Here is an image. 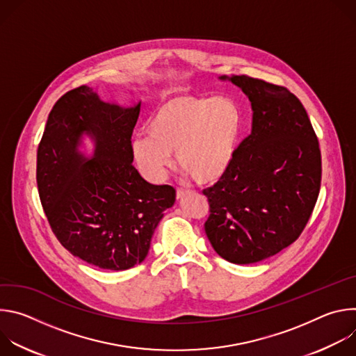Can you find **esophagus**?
Here are the masks:
<instances>
[{"label":"esophagus","instance_id":"esophagus-1","mask_svg":"<svg viewBox=\"0 0 356 356\" xmlns=\"http://www.w3.org/2000/svg\"><path fill=\"white\" fill-rule=\"evenodd\" d=\"M191 191L190 190H183V188H179L177 190V200H183L186 195H188Z\"/></svg>","mask_w":356,"mask_h":356}]
</instances>
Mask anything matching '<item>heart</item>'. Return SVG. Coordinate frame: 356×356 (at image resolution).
<instances>
[{"mask_svg": "<svg viewBox=\"0 0 356 356\" xmlns=\"http://www.w3.org/2000/svg\"><path fill=\"white\" fill-rule=\"evenodd\" d=\"M242 132V114L224 97L176 94L165 98L131 142L140 175L161 183L177 163L200 184L218 181L229 169Z\"/></svg>", "mask_w": 356, "mask_h": 356, "instance_id": "b5f03b06", "label": "heart"}]
</instances>
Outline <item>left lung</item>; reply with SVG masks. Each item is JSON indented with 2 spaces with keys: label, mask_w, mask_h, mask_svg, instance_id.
<instances>
[{
  "label": "left lung",
  "mask_w": 356,
  "mask_h": 356,
  "mask_svg": "<svg viewBox=\"0 0 356 356\" xmlns=\"http://www.w3.org/2000/svg\"><path fill=\"white\" fill-rule=\"evenodd\" d=\"M252 107V131L227 173L202 191L206 234L218 255L257 264L291 245L309 222L321 186V152L309 115L286 87L249 76H221Z\"/></svg>",
  "instance_id": "left-lung-1"
}]
</instances>
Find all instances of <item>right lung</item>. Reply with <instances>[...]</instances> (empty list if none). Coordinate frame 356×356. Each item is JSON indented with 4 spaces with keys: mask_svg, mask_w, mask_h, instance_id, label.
Masks as SVG:
<instances>
[{
    "mask_svg": "<svg viewBox=\"0 0 356 356\" xmlns=\"http://www.w3.org/2000/svg\"><path fill=\"white\" fill-rule=\"evenodd\" d=\"M140 111L101 101L87 86L62 95L47 117L38 147L36 183L59 242L99 269L127 270L146 258L172 186L147 183L132 166L131 138ZM95 143L91 159L78 147Z\"/></svg>",
    "mask_w": 356,
    "mask_h": 356,
    "instance_id": "add662e5",
    "label": "right lung"
}]
</instances>
